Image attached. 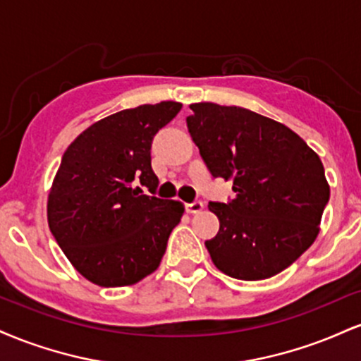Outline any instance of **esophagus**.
Returning <instances> with one entry per match:
<instances>
[{"mask_svg":"<svg viewBox=\"0 0 361 361\" xmlns=\"http://www.w3.org/2000/svg\"><path fill=\"white\" fill-rule=\"evenodd\" d=\"M202 209H204V202L200 200H195L192 204H186V212L188 214H198L202 212Z\"/></svg>","mask_w":361,"mask_h":361,"instance_id":"1","label":"esophagus"}]
</instances>
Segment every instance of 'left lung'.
<instances>
[{
  "mask_svg": "<svg viewBox=\"0 0 361 361\" xmlns=\"http://www.w3.org/2000/svg\"><path fill=\"white\" fill-rule=\"evenodd\" d=\"M186 126L214 178L233 180L227 204L210 202L221 227L205 241L214 264L238 280L288 268L319 234L329 185L304 139L241 106L193 103Z\"/></svg>",
  "mask_w": 361,
  "mask_h": 361,
  "instance_id": "1",
  "label": "left lung"
}]
</instances>
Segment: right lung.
Returning <instances> with one entry per match:
<instances>
[{
  "label": "right lung",
  "instance_id": "obj_1",
  "mask_svg": "<svg viewBox=\"0 0 361 361\" xmlns=\"http://www.w3.org/2000/svg\"><path fill=\"white\" fill-rule=\"evenodd\" d=\"M180 110L181 103L161 102L117 111L66 149L49 193L47 221L86 280L126 287L159 267L185 207L154 197L159 180L151 168V146Z\"/></svg>",
  "mask_w": 361,
  "mask_h": 361
}]
</instances>
